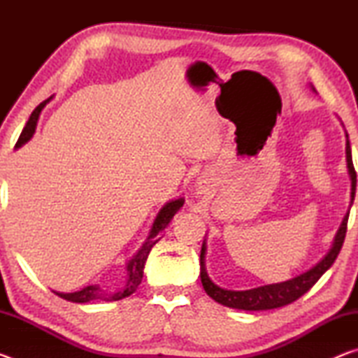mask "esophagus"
<instances>
[{
  "instance_id": "1",
  "label": "esophagus",
  "mask_w": 358,
  "mask_h": 358,
  "mask_svg": "<svg viewBox=\"0 0 358 358\" xmlns=\"http://www.w3.org/2000/svg\"><path fill=\"white\" fill-rule=\"evenodd\" d=\"M210 189V180L202 175V177H199L197 180V185H196V191L197 194H207V191Z\"/></svg>"
}]
</instances>
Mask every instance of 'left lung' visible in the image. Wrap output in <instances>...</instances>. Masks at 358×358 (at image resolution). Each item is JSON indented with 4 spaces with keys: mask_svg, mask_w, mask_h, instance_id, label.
<instances>
[{
    "mask_svg": "<svg viewBox=\"0 0 358 358\" xmlns=\"http://www.w3.org/2000/svg\"><path fill=\"white\" fill-rule=\"evenodd\" d=\"M314 90V87H313ZM316 92V90H314ZM346 161H348V169H349V177L352 181V187H350V205L354 203L355 197V187H357V173L352 164V153H350V143H349V136L346 134ZM348 220H349V211L344 216V220L339 226L335 241L330 248V251L325 254V257L320 260L305 273L292 278V280L284 281V282H276V284H266V286H260L256 289L250 290H227L210 280L207 275V270H205V241L202 245L201 251V280L202 286L211 299L215 301L221 303L224 306L235 308V310H245V311H265V310H275V308L286 306L289 303L295 301L300 299L303 294H306L314 284L319 281V278L322 276L327 270L330 268L335 262L339 251H341V246L344 243V237H346L348 230Z\"/></svg>",
    "mask_w": 358,
    "mask_h": 358,
    "instance_id": "8db88e82",
    "label": "left lung"
}]
</instances>
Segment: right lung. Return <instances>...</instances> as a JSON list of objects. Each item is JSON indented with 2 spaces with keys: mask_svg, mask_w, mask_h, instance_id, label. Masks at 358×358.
Returning a JSON list of instances; mask_svg holds the SVG:
<instances>
[{
  "mask_svg": "<svg viewBox=\"0 0 358 358\" xmlns=\"http://www.w3.org/2000/svg\"><path fill=\"white\" fill-rule=\"evenodd\" d=\"M50 99L41 102V104L34 108L31 117H29V120L25 124V128H23V131H22L19 141H17V143H15V148H20L22 145H25L29 138L33 137L36 126H38V120H39L42 108L45 107V104ZM183 203H185V199L180 197V199H175V201L167 202L164 207L159 210V213H157V216H156L153 227H151L148 237H147V240H145V243L142 245L141 250L136 252V256H132L128 265H126V270H128V280H126V286L121 290H118V292H106V290H102L99 286H87L82 290H77V292H71V294L55 292V294L58 296H62V299L72 301V303H88L92 300L117 301V300L124 299V296H129L131 294H134L137 287L141 286V282H142L145 262H147V257L151 251V248H153L157 241L162 238V235H164L167 226L173 220V216L177 215V211L183 207Z\"/></svg>",
  "mask_w": 358,
  "mask_h": 358,
  "instance_id": "right-lung-1",
  "label": "right lung"
}]
</instances>
